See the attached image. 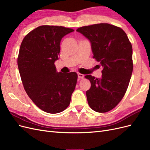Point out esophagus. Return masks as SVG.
<instances>
[{
    "label": "esophagus",
    "mask_w": 150,
    "mask_h": 150,
    "mask_svg": "<svg viewBox=\"0 0 150 150\" xmlns=\"http://www.w3.org/2000/svg\"><path fill=\"white\" fill-rule=\"evenodd\" d=\"M78 78H79V79H83L84 77V76L83 74H81V73H78Z\"/></svg>",
    "instance_id": "34e87169"
}]
</instances>
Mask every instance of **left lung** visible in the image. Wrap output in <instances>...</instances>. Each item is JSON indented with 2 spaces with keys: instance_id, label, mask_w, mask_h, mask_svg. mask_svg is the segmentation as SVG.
Wrapping results in <instances>:
<instances>
[{
  "instance_id": "8db88e82",
  "label": "left lung",
  "mask_w": 150,
  "mask_h": 150,
  "mask_svg": "<svg viewBox=\"0 0 150 150\" xmlns=\"http://www.w3.org/2000/svg\"><path fill=\"white\" fill-rule=\"evenodd\" d=\"M76 31L89 40L93 58L103 67L100 79L85 76L91 84L86 91L89 105L98 112L110 111L128 89L133 69L132 46L123 30L109 24L81 27Z\"/></svg>"
}]
</instances>
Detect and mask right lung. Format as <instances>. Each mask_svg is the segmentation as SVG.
<instances>
[{
    "instance_id": "obj_1",
    "label": "right lung",
    "mask_w": 150,
    "mask_h": 150,
    "mask_svg": "<svg viewBox=\"0 0 150 150\" xmlns=\"http://www.w3.org/2000/svg\"><path fill=\"white\" fill-rule=\"evenodd\" d=\"M74 30L62 26L41 25L27 34L21 43L17 64L24 89L42 111L56 114L69 106L78 74L58 72L60 43Z\"/></svg>"
}]
</instances>
